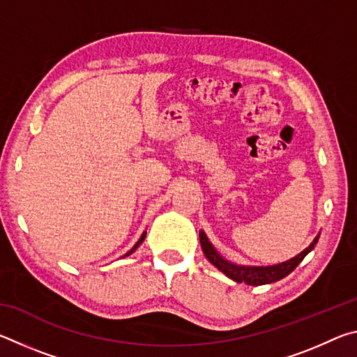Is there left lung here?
<instances>
[{"label":"left lung","instance_id":"obj_1","mask_svg":"<svg viewBox=\"0 0 357 357\" xmlns=\"http://www.w3.org/2000/svg\"><path fill=\"white\" fill-rule=\"evenodd\" d=\"M200 243H202V249L204 252V255H206V258L209 259V263H213L215 268L222 271L227 277H229V279L238 283H247V285L258 287V285H266V283L277 282L283 279V277H287L289 273H293L296 266H298L302 259H304L307 253L315 247V244L318 243V236L305 250H302L299 255L288 259V261L273 264V266H241V264H234L231 261H228V259L223 258L220 253L214 249L204 231H200Z\"/></svg>","mask_w":357,"mask_h":357}]
</instances>
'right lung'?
<instances>
[{"instance_id": "right-lung-1", "label": "right lung", "mask_w": 357, "mask_h": 357, "mask_svg": "<svg viewBox=\"0 0 357 357\" xmlns=\"http://www.w3.org/2000/svg\"><path fill=\"white\" fill-rule=\"evenodd\" d=\"M144 236H146V231H144V233H143V234H142V238H140V239H138V241H137V244H135V245H134V247H132V249H130V250H129V252H128V253H126V255H124V257H128V255H130V253H132V252H134V250H135V249H137V247H138V245H140V244H142V243H143V241H144Z\"/></svg>"}]
</instances>
